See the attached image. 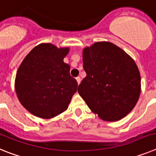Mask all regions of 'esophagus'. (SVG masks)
I'll return each instance as SVG.
<instances>
[{
  "label": "esophagus",
  "mask_w": 156,
  "mask_h": 156,
  "mask_svg": "<svg viewBox=\"0 0 156 156\" xmlns=\"http://www.w3.org/2000/svg\"><path fill=\"white\" fill-rule=\"evenodd\" d=\"M76 81H77V82H78V85H79L80 82H81V78H80V77H77V78H76Z\"/></svg>",
  "instance_id": "esophagus-1"
}]
</instances>
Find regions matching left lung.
<instances>
[{
  "label": "left lung",
  "mask_w": 156,
  "mask_h": 156,
  "mask_svg": "<svg viewBox=\"0 0 156 156\" xmlns=\"http://www.w3.org/2000/svg\"><path fill=\"white\" fill-rule=\"evenodd\" d=\"M86 77L78 92L90 110L106 122L123 119L133 109L141 92L140 74L130 55L109 41L82 50Z\"/></svg>",
  "instance_id": "8db88e82"
}]
</instances>
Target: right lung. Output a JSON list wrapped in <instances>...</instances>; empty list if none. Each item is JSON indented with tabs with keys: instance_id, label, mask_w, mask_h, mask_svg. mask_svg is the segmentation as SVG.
Wrapping results in <instances>:
<instances>
[{
	"instance_id": "1",
	"label": "right lung",
	"mask_w": 156,
	"mask_h": 156,
	"mask_svg": "<svg viewBox=\"0 0 156 156\" xmlns=\"http://www.w3.org/2000/svg\"><path fill=\"white\" fill-rule=\"evenodd\" d=\"M69 47L51 43L36 45L26 55L15 79L20 104L36 117L50 119L67 110L78 83L70 75V66L63 59Z\"/></svg>"
}]
</instances>
